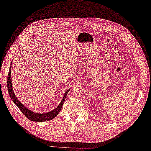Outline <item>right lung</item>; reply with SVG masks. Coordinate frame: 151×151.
Segmentation results:
<instances>
[{"instance_id": "add662e5", "label": "right lung", "mask_w": 151, "mask_h": 151, "mask_svg": "<svg viewBox=\"0 0 151 151\" xmlns=\"http://www.w3.org/2000/svg\"><path fill=\"white\" fill-rule=\"evenodd\" d=\"M12 61H11L10 66V69L9 71V74L7 77V88H8V92L9 93L10 97L11 99L12 100V101L16 104L17 106L20 111L22 112L27 118L30 119L32 121H37V122H43V121H47L53 119L54 118L58 115V114L60 113L61 111V108H62L63 103L65 102V99L66 98V96L67 94L70 91V89L68 90L65 91L63 99L61 100V103L59 104L58 106L55 108L54 109L52 110L51 111H49L48 113H36L33 111L32 110H30L28 107H26L22 104L19 99L16 97L15 94L14 92V90L12 88V78H11V67H12Z\"/></svg>"}]
</instances>
